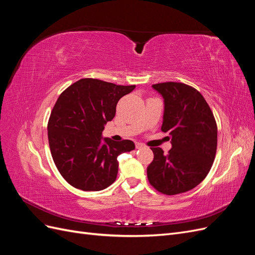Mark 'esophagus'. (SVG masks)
<instances>
[{
    "instance_id": "esophagus-1",
    "label": "esophagus",
    "mask_w": 255,
    "mask_h": 255,
    "mask_svg": "<svg viewBox=\"0 0 255 255\" xmlns=\"http://www.w3.org/2000/svg\"><path fill=\"white\" fill-rule=\"evenodd\" d=\"M135 145H136V149H141V148H143V144L140 143V142H136Z\"/></svg>"
}]
</instances>
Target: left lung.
Here are the masks:
<instances>
[{
	"instance_id": "8db88e82",
	"label": "left lung",
	"mask_w": 255,
	"mask_h": 255,
	"mask_svg": "<svg viewBox=\"0 0 255 255\" xmlns=\"http://www.w3.org/2000/svg\"><path fill=\"white\" fill-rule=\"evenodd\" d=\"M164 98L161 130L169 133L172 148L167 155L151 148L146 168L152 186L164 195H177L195 188L210 172L217 150V125L203 96L183 83L152 85Z\"/></svg>"
}]
</instances>
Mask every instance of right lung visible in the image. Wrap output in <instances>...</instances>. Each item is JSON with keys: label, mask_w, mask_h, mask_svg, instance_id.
<instances>
[{"label": "right lung", "mask_w": 255, "mask_h": 255, "mask_svg": "<svg viewBox=\"0 0 255 255\" xmlns=\"http://www.w3.org/2000/svg\"><path fill=\"white\" fill-rule=\"evenodd\" d=\"M134 88L82 79L57 99L48 123L49 144L59 173L71 186L99 191L115 182L118 155L134 150L135 144L103 138L102 132L115 117L119 100Z\"/></svg>", "instance_id": "1"}]
</instances>
